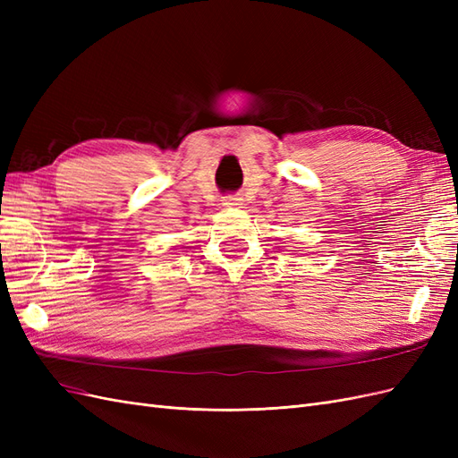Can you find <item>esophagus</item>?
Wrapping results in <instances>:
<instances>
[{
	"label": "esophagus",
	"mask_w": 458,
	"mask_h": 458,
	"mask_svg": "<svg viewBox=\"0 0 458 458\" xmlns=\"http://www.w3.org/2000/svg\"><path fill=\"white\" fill-rule=\"evenodd\" d=\"M241 204V199L239 197H225L224 199V206H239Z\"/></svg>",
	"instance_id": "1"
}]
</instances>
